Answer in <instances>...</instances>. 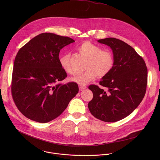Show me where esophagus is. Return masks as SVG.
Wrapping results in <instances>:
<instances>
[{
  "label": "esophagus",
  "mask_w": 160,
  "mask_h": 160,
  "mask_svg": "<svg viewBox=\"0 0 160 160\" xmlns=\"http://www.w3.org/2000/svg\"><path fill=\"white\" fill-rule=\"evenodd\" d=\"M79 91H84L86 88V86H84V85H79Z\"/></svg>",
  "instance_id": "1"
}]
</instances>
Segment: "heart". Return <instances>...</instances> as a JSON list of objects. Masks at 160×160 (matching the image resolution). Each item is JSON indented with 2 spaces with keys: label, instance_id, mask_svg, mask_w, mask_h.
<instances>
[{
  "label": "heart",
  "instance_id": "heart-1",
  "mask_svg": "<svg viewBox=\"0 0 160 160\" xmlns=\"http://www.w3.org/2000/svg\"><path fill=\"white\" fill-rule=\"evenodd\" d=\"M78 51L88 58L86 70L71 78V80L80 85H84L95 79L97 76L102 78L107 76L113 68L114 58L112 52L108 49H102L100 46L86 41L78 47ZM61 67L67 72L72 74L69 55L64 54L60 57Z\"/></svg>",
  "mask_w": 160,
  "mask_h": 160
}]
</instances>
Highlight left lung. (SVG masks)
Here are the masks:
<instances>
[{
	"label": "left lung",
	"instance_id": "left-lung-1",
	"mask_svg": "<svg viewBox=\"0 0 160 160\" xmlns=\"http://www.w3.org/2000/svg\"><path fill=\"white\" fill-rule=\"evenodd\" d=\"M113 50L114 65L99 84L89 89L93 98L88 107L91 114L105 122H116L131 114L143 98L147 85V68L136 51L124 41L108 38L97 41Z\"/></svg>",
	"mask_w": 160,
	"mask_h": 160
}]
</instances>
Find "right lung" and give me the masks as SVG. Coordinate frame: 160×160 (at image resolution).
I'll return each mask as SVG.
<instances>
[{
	"instance_id": "right-lung-1",
	"label": "right lung",
	"mask_w": 160,
	"mask_h": 160,
	"mask_svg": "<svg viewBox=\"0 0 160 160\" xmlns=\"http://www.w3.org/2000/svg\"><path fill=\"white\" fill-rule=\"evenodd\" d=\"M74 42L68 37L45 32L32 38L18 52L11 91L17 107L28 119L41 123L55 119L78 93L76 82H60L67 74L60 66L59 53Z\"/></svg>"
}]
</instances>
